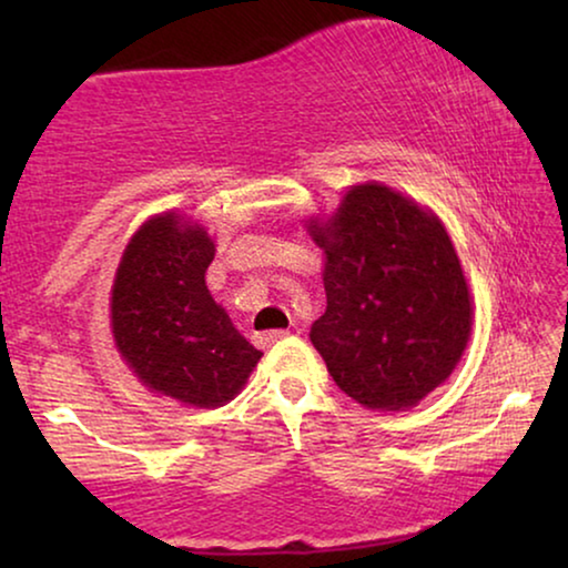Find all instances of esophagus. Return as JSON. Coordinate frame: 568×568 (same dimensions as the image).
<instances>
[{"label":"esophagus","mask_w":568,"mask_h":568,"mask_svg":"<svg viewBox=\"0 0 568 568\" xmlns=\"http://www.w3.org/2000/svg\"><path fill=\"white\" fill-rule=\"evenodd\" d=\"M286 336H290V331H282V328H278V331H268V333H261V336H258V341H261V344H263V346H271V344H276V341H282V338H286Z\"/></svg>","instance_id":"obj_1"}]
</instances>
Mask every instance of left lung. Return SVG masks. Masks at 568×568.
I'll use <instances>...</instances> for the list:
<instances>
[{"label":"left lung","instance_id":"1","mask_svg":"<svg viewBox=\"0 0 568 568\" xmlns=\"http://www.w3.org/2000/svg\"><path fill=\"white\" fill-rule=\"evenodd\" d=\"M328 307L310 341L333 383L367 408L414 406L453 375L470 336V294L439 220L385 185H354L325 224Z\"/></svg>","mask_w":568,"mask_h":568}]
</instances>
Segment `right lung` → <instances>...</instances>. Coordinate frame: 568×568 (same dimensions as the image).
<instances>
[{"label": "right lung", "mask_w": 568, "mask_h": 568, "mask_svg": "<svg viewBox=\"0 0 568 568\" xmlns=\"http://www.w3.org/2000/svg\"><path fill=\"white\" fill-rule=\"evenodd\" d=\"M214 243L175 214L131 237L115 271V346L152 390L199 408L232 400L261 359L206 290Z\"/></svg>", "instance_id": "add662e5"}]
</instances>
